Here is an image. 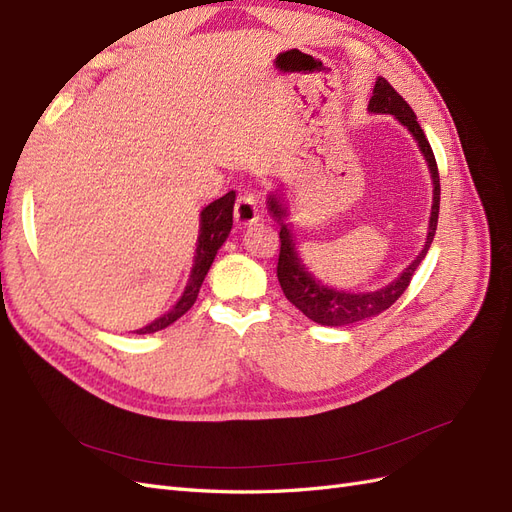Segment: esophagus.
Masks as SVG:
<instances>
[{"instance_id":"34e87169","label":"esophagus","mask_w":512,"mask_h":512,"mask_svg":"<svg viewBox=\"0 0 512 512\" xmlns=\"http://www.w3.org/2000/svg\"><path fill=\"white\" fill-rule=\"evenodd\" d=\"M234 217L238 225H251L259 219V206L251 191H244L238 195L236 206H234Z\"/></svg>"}]
</instances>
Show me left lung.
Segmentation results:
<instances>
[{
  "label": "left lung",
  "instance_id": "1",
  "mask_svg": "<svg viewBox=\"0 0 512 512\" xmlns=\"http://www.w3.org/2000/svg\"><path fill=\"white\" fill-rule=\"evenodd\" d=\"M370 112H387L393 114L404 127H408V131L415 140L419 142L421 153L430 166V174L434 180V204H432V217H430V229H427V240L423 251L417 255V259L410 263V266L402 272V276L398 280H393L387 287L372 291V293H346V291H336L332 287L323 285L321 280H317L312 276L304 263L298 257V251H295V242L291 238V232L287 229V225L283 223V219L287 217V210L280 204V200L276 195H270L268 206L272 217L278 221L280 225V253H278V266H276V276L280 289H283L285 298L302 310L304 315L321 325H349V323H357L370 319L378 312L387 310L391 304H395V300L408 289L412 276H415L419 263L425 259L427 251H430V244L434 240L436 234V225H438V212H440V176H438V166H436V157L430 142H427L423 129L417 121V114L412 112V108L404 102V97L395 91L385 78H376V85L370 97L368 104Z\"/></svg>",
  "mask_w": 512,
  "mask_h": 512
}]
</instances>
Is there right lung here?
Instances as JSON below:
<instances>
[{
  "mask_svg": "<svg viewBox=\"0 0 512 512\" xmlns=\"http://www.w3.org/2000/svg\"><path fill=\"white\" fill-rule=\"evenodd\" d=\"M234 202H236V191H229L219 200H214L208 204L202 214H200V236H197V251H195V263L191 270V278L185 287L183 298L176 302V306L166 312V315L155 319L151 325H146L142 329H136V334H153L159 332V329L168 327L176 319H180L185 312L195 304L197 293H200V287L204 283V278L212 266L214 255L221 249V244L225 238L232 232V223H234Z\"/></svg>",
  "mask_w": 512,
  "mask_h": 512,
  "instance_id": "1",
  "label": "right lung"
}]
</instances>
